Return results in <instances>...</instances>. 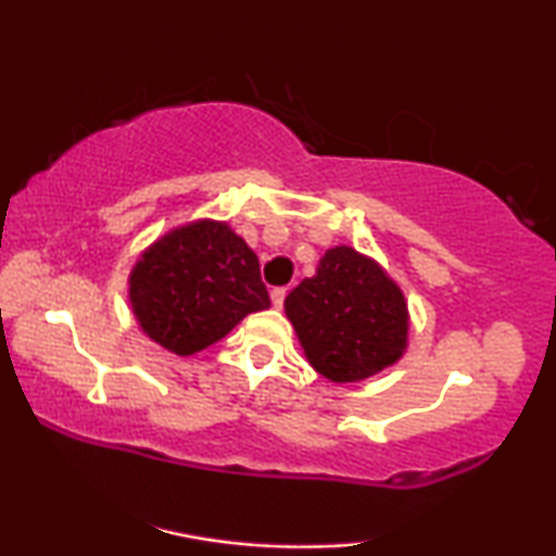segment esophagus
Segmentation results:
<instances>
[{
	"label": "esophagus",
	"mask_w": 556,
	"mask_h": 556,
	"mask_svg": "<svg viewBox=\"0 0 556 556\" xmlns=\"http://www.w3.org/2000/svg\"><path fill=\"white\" fill-rule=\"evenodd\" d=\"M270 301H273V306H276V308L283 306V301H286V288H273V291H270Z\"/></svg>",
	"instance_id": "obj_1"
}]
</instances>
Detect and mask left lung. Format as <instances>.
<instances>
[{
  "label": "left lung",
  "instance_id": "left-lung-1",
  "mask_svg": "<svg viewBox=\"0 0 556 556\" xmlns=\"http://www.w3.org/2000/svg\"><path fill=\"white\" fill-rule=\"evenodd\" d=\"M283 306L308 364L329 382H362L407 352L405 293L375 257L349 245L326 250L316 276L303 278Z\"/></svg>",
  "mask_w": 556,
  "mask_h": 556
}]
</instances>
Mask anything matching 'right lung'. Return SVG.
Returning <instances> with one entry per match:
<instances>
[{
	"label": "right lung",
	"mask_w": 556,
	"mask_h": 556,
	"mask_svg": "<svg viewBox=\"0 0 556 556\" xmlns=\"http://www.w3.org/2000/svg\"><path fill=\"white\" fill-rule=\"evenodd\" d=\"M134 318L151 341L192 356L270 306L261 263L227 223L194 219L164 232L128 276Z\"/></svg>",
	"instance_id": "1"
}]
</instances>
